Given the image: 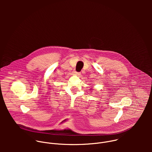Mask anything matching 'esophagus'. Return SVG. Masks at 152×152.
Wrapping results in <instances>:
<instances>
[{
  "label": "esophagus",
  "mask_w": 152,
  "mask_h": 152,
  "mask_svg": "<svg viewBox=\"0 0 152 152\" xmlns=\"http://www.w3.org/2000/svg\"><path fill=\"white\" fill-rule=\"evenodd\" d=\"M73 74L75 75H77V76L80 75V73H79V72H76V71H74V72H73Z\"/></svg>",
  "instance_id": "esophagus-1"
}]
</instances>
